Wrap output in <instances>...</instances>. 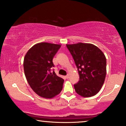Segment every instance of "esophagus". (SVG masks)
Returning <instances> with one entry per match:
<instances>
[{
    "label": "esophagus",
    "mask_w": 126,
    "mask_h": 126,
    "mask_svg": "<svg viewBox=\"0 0 126 126\" xmlns=\"http://www.w3.org/2000/svg\"><path fill=\"white\" fill-rule=\"evenodd\" d=\"M65 77H66V79H69V75H68L67 76H65Z\"/></svg>",
    "instance_id": "esophagus-1"
}]
</instances>
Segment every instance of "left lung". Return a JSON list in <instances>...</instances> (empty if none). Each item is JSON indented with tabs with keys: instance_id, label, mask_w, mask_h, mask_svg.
Listing matches in <instances>:
<instances>
[{
	"instance_id": "8db88e82",
	"label": "left lung",
	"mask_w": 126,
	"mask_h": 126,
	"mask_svg": "<svg viewBox=\"0 0 126 126\" xmlns=\"http://www.w3.org/2000/svg\"><path fill=\"white\" fill-rule=\"evenodd\" d=\"M80 76L74 85L76 92L84 97L94 96L100 90L106 76V58L103 51L91 44H66Z\"/></svg>"
}]
</instances>
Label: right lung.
<instances>
[{
    "label": "right lung",
    "instance_id": "add662e5",
    "mask_svg": "<svg viewBox=\"0 0 126 126\" xmlns=\"http://www.w3.org/2000/svg\"><path fill=\"white\" fill-rule=\"evenodd\" d=\"M60 44L40 42L27 51L23 61L25 75L29 85L40 97L51 99L63 89V80L54 71L53 58L61 47Z\"/></svg>",
    "mask_w": 126,
    "mask_h": 126
}]
</instances>
